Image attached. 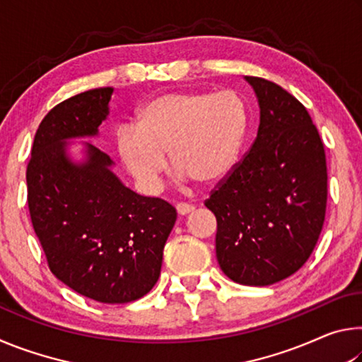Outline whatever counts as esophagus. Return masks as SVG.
Segmentation results:
<instances>
[{
    "instance_id": "34e87169",
    "label": "esophagus",
    "mask_w": 362,
    "mask_h": 362,
    "mask_svg": "<svg viewBox=\"0 0 362 362\" xmlns=\"http://www.w3.org/2000/svg\"><path fill=\"white\" fill-rule=\"evenodd\" d=\"M175 209H177V212H179V216L183 217V216H188L189 212H193L194 207L192 204H187V203H179Z\"/></svg>"
}]
</instances>
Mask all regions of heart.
Returning a JSON list of instances; mask_svg holds the SVG:
<instances>
[{"label": "heart", "mask_w": 362, "mask_h": 362, "mask_svg": "<svg viewBox=\"0 0 362 362\" xmlns=\"http://www.w3.org/2000/svg\"><path fill=\"white\" fill-rule=\"evenodd\" d=\"M249 108L236 90H174L153 97L137 124H121L115 142L121 163L145 193H156L168 169L166 153L182 179L216 185L240 161Z\"/></svg>", "instance_id": "b5f03b06"}]
</instances>
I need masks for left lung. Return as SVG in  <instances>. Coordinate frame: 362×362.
<instances>
[{"instance_id": "obj_1", "label": "left lung", "mask_w": 362, "mask_h": 362, "mask_svg": "<svg viewBox=\"0 0 362 362\" xmlns=\"http://www.w3.org/2000/svg\"><path fill=\"white\" fill-rule=\"evenodd\" d=\"M260 107L250 150L206 199L218 265L231 281L269 286L303 267L327 203L324 145L306 108L281 86L246 76Z\"/></svg>"}]
</instances>
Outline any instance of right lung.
<instances>
[{
	"mask_svg": "<svg viewBox=\"0 0 362 362\" xmlns=\"http://www.w3.org/2000/svg\"><path fill=\"white\" fill-rule=\"evenodd\" d=\"M112 94L86 90L45 116L27 166L28 209L57 279L95 302L129 303L156 284L177 212L122 185L97 146L83 144L81 163L66 151L71 139L99 136Z\"/></svg>",
	"mask_w": 362,
	"mask_h": 362,
	"instance_id": "right-lung-1",
	"label": "right lung"
}]
</instances>
